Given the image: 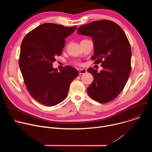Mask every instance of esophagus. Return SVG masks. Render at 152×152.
<instances>
[{
	"mask_svg": "<svg viewBox=\"0 0 152 152\" xmlns=\"http://www.w3.org/2000/svg\"><path fill=\"white\" fill-rule=\"evenodd\" d=\"M86 73V70L85 69H81L79 70V75H83L85 74Z\"/></svg>",
	"mask_w": 152,
	"mask_h": 152,
	"instance_id": "34e87169",
	"label": "esophagus"
}]
</instances>
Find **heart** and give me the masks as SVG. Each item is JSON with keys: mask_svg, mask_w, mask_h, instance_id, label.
<instances>
[{"mask_svg": "<svg viewBox=\"0 0 152 152\" xmlns=\"http://www.w3.org/2000/svg\"><path fill=\"white\" fill-rule=\"evenodd\" d=\"M75 64H76V65H79V63H77V62H76V63H75Z\"/></svg>", "mask_w": 152, "mask_h": 152, "instance_id": "b5f03b06", "label": "heart"}]
</instances>
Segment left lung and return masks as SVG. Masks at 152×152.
Returning a JSON list of instances; mask_svg holds the SVG:
<instances>
[{"mask_svg":"<svg viewBox=\"0 0 152 152\" xmlns=\"http://www.w3.org/2000/svg\"><path fill=\"white\" fill-rule=\"evenodd\" d=\"M79 34L90 36L94 52V64L102 63L99 73L92 67L87 71L94 77L87 88L89 96L97 102L106 103L115 99L122 91L131 70V49L120 26L111 20H100L82 25Z\"/></svg>","mask_w":152,"mask_h":152,"instance_id":"obj_1","label":"left lung"}]
</instances>
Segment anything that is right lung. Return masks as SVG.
Segmentation results:
<instances>
[{
	"mask_svg": "<svg viewBox=\"0 0 152 152\" xmlns=\"http://www.w3.org/2000/svg\"><path fill=\"white\" fill-rule=\"evenodd\" d=\"M76 28L44 23L27 34L21 42L19 66L25 85L30 95L43 104L53 106L63 101L79 75L70 66L60 72L52 67L56 56L62 53L65 38Z\"/></svg>",
	"mask_w": 152,
	"mask_h": 152,
	"instance_id": "add662e5",
	"label": "right lung"
}]
</instances>
